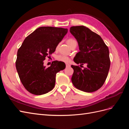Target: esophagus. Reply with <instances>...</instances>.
<instances>
[{
    "mask_svg": "<svg viewBox=\"0 0 129 129\" xmlns=\"http://www.w3.org/2000/svg\"><path fill=\"white\" fill-rule=\"evenodd\" d=\"M66 67H70V66H71V65L68 64V63H66Z\"/></svg>",
    "mask_w": 129,
    "mask_h": 129,
    "instance_id": "obj_1",
    "label": "esophagus"
}]
</instances>
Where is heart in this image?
I'll return each mask as SVG.
<instances>
[{
  "label": "heart",
  "instance_id": "obj_1",
  "mask_svg": "<svg viewBox=\"0 0 129 129\" xmlns=\"http://www.w3.org/2000/svg\"><path fill=\"white\" fill-rule=\"evenodd\" d=\"M76 41L74 40L73 39H69L67 40V43L68 45L70 47L71 46V45H72L74 42H76ZM58 47V45L56 46V49H57ZM56 59L57 61H61V62H68L71 60V58H70L69 57H68V56H66L64 55H57L56 57Z\"/></svg>",
  "mask_w": 129,
  "mask_h": 129
}]
</instances>
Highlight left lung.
Masks as SVG:
<instances>
[{
	"instance_id": "8db88e82",
	"label": "left lung",
	"mask_w": 129,
	"mask_h": 129,
	"mask_svg": "<svg viewBox=\"0 0 129 129\" xmlns=\"http://www.w3.org/2000/svg\"><path fill=\"white\" fill-rule=\"evenodd\" d=\"M70 32L77 40L80 50L74 61L81 65L87 64L83 69L79 66H71L74 69L72 83L80 90L95 91L102 87L108 75L110 66L109 48L99 35L84 26H72Z\"/></svg>"
}]
</instances>
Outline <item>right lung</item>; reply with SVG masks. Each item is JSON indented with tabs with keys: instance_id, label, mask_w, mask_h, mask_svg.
<instances>
[{
	"instance_id": "add662e5",
	"label": "right lung",
	"mask_w": 129,
	"mask_h": 129,
	"mask_svg": "<svg viewBox=\"0 0 129 129\" xmlns=\"http://www.w3.org/2000/svg\"><path fill=\"white\" fill-rule=\"evenodd\" d=\"M67 32V28L40 27L27 37L19 48L15 67L22 85L30 93L43 95L55 86L56 74L66 65L63 62L54 61L46 68L44 61L55 51Z\"/></svg>"
}]
</instances>
